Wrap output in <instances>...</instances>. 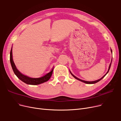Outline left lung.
Here are the masks:
<instances>
[{"instance_id":"8db88e82","label":"left lung","mask_w":121,"mask_h":121,"mask_svg":"<svg viewBox=\"0 0 121 121\" xmlns=\"http://www.w3.org/2000/svg\"><path fill=\"white\" fill-rule=\"evenodd\" d=\"M111 52H112V50H111ZM111 61H112V60H111ZM111 63L110 64V65H109V68H108V72H107V73L104 75V76H103L101 78H100V79H99V80H96V81H91V82H89V81H84V80H81V79H79V78H78L77 77H75L74 75H73V74H72V73H71V75L73 76L75 79H77V80H79V81H81V82H84V83H86V84H95V83H97L98 82H99V81H100V80H101V79H102L104 76H105L106 75V74L108 73V71H109V69H110V66H111Z\"/></svg>"}]
</instances>
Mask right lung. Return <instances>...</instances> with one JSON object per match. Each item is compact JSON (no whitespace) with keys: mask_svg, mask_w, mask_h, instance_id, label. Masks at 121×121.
I'll return each instance as SVG.
<instances>
[{"mask_svg":"<svg viewBox=\"0 0 121 121\" xmlns=\"http://www.w3.org/2000/svg\"><path fill=\"white\" fill-rule=\"evenodd\" d=\"M10 62H11L12 69H13V71L14 72V74L16 75V76H17L20 80H21L22 82H24L27 84H28V85H39L40 84H42L43 83H44L45 82H47L50 79V78L52 75V72H53V69H52V70L50 72L45 74L43 76H42L41 77H40V78H30V77H29L26 75H23V74L20 73V72H19L18 70V69L15 67V65L14 62L13 61V59L12 48V50L10 52Z\"/></svg>","mask_w":121,"mask_h":121,"instance_id":"obj_1","label":"right lung"}]
</instances>
